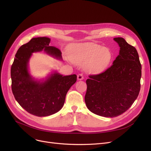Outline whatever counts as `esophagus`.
Here are the masks:
<instances>
[{
    "label": "esophagus",
    "instance_id": "1",
    "mask_svg": "<svg viewBox=\"0 0 151 151\" xmlns=\"http://www.w3.org/2000/svg\"><path fill=\"white\" fill-rule=\"evenodd\" d=\"M83 79H84V76L82 74H79L77 75V79H78V80H79V81L83 80Z\"/></svg>",
    "mask_w": 151,
    "mask_h": 151
}]
</instances>
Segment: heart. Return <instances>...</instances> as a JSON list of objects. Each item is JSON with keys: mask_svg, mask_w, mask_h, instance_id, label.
Returning <instances> with one entry per match:
<instances>
[{"mask_svg": "<svg viewBox=\"0 0 151 151\" xmlns=\"http://www.w3.org/2000/svg\"><path fill=\"white\" fill-rule=\"evenodd\" d=\"M69 57L72 62L84 64L86 72L99 74L108 65L111 54L109 50L94 43L77 44L72 47Z\"/></svg>", "mask_w": 151, "mask_h": 151, "instance_id": "obj_1", "label": "heart"}]
</instances>
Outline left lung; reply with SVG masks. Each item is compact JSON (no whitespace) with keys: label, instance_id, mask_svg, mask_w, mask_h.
Wrapping results in <instances>:
<instances>
[{"label":"left lung","instance_id":"8db88e82","mask_svg":"<svg viewBox=\"0 0 151 151\" xmlns=\"http://www.w3.org/2000/svg\"><path fill=\"white\" fill-rule=\"evenodd\" d=\"M114 40L120 47L112 65L86 80L85 103L89 110L104 117H115L130 108L140 89L142 66L136 48L123 38Z\"/></svg>","mask_w":151,"mask_h":151}]
</instances>
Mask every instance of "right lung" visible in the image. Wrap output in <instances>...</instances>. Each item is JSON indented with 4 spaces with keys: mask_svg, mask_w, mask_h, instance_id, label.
Returning <instances> with one entry per match:
<instances>
[{
    "mask_svg": "<svg viewBox=\"0 0 151 151\" xmlns=\"http://www.w3.org/2000/svg\"><path fill=\"white\" fill-rule=\"evenodd\" d=\"M47 37L32 38L18 49L11 66L12 93L17 103L26 111L37 116H47L60 110L68 89L77 81V76H63L57 72L45 81H35L28 71L32 53L44 50L48 54L62 58L60 50L49 46Z\"/></svg>",
    "mask_w": 151,
    "mask_h": 151,
    "instance_id": "obj_1",
    "label": "right lung"
}]
</instances>
